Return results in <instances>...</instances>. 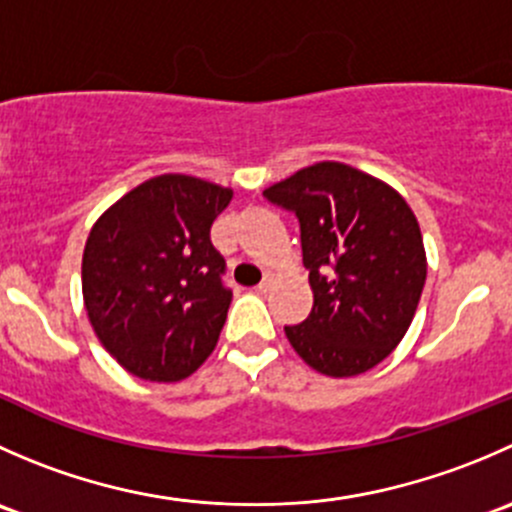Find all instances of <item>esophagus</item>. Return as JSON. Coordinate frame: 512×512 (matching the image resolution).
<instances>
[{"label": "esophagus", "mask_w": 512, "mask_h": 512, "mask_svg": "<svg viewBox=\"0 0 512 512\" xmlns=\"http://www.w3.org/2000/svg\"><path fill=\"white\" fill-rule=\"evenodd\" d=\"M272 285H275V275H265V280L257 285V292H267V289H270Z\"/></svg>", "instance_id": "1"}]
</instances>
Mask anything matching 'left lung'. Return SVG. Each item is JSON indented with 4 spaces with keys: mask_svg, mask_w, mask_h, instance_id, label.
Wrapping results in <instances>:
<instances>
[{
    "mask_svg": "<svg viewBox=\"0 0 512 512\" xmlns=\"http://www.w3.org/2000/svg\"><path fill=\"white\" fill-rule=\"evenodd\" d=\"M299 220L314 304L285 327L294 352L327 376L374 369L414 319L426 252L416 215L386 183L344 163H314L267 188Z\"/></svg>",
    "mask_w": 512,
    "mask_h": 512,
    "instance_id": "1",
    "label": "left lung"
}]
</instances>
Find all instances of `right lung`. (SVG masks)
Instances as JSON below:
<instances>
[{
	"mask_svg": "<svg viewBox=\"0 0 512 512\" xmlns=\"http://www.w3.org/2000/svg\"><path fill=\"white\" fill-rule=\"evenodd\" d=\"M232 190L168 173L113 203L86 240V312L106 352L133 376L180 381L215 349L232 289L210 240Z\"/></svg>",
	"mask_w": 512,
	"mask_h": 512,
	"instance_id": "obj_1",
	"label": "right lung"
}]
</instances>
